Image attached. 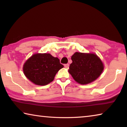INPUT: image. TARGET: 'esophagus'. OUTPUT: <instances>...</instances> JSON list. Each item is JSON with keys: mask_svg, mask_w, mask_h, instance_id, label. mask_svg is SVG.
Returning <instances> with one entry per match:
<instances>
[{"mask_svg": "<svg viewBox=\"0 0 127 127\" xmlns=\"http://www.w3.org/2000/svg\"><path fill=\"white\" fill-rule=\"evenodd\" d=\"M64 66H65V68H68V67H69V64H64Z\"/></svg>", "mask_w": 127, "mask_h": 127, "instance_id": "obj_1", "label": "esophagus"}]
</instances>
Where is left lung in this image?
I'll list each match as a JSON object with an SVG mask.
<instances>
[{"label":"left lung","mask_w":127,"mask_h":127,"mask_svg":"<svg viewBox=\"0 0 127 127\" xmlns=\"http://www.w3.org/2000/svg\"><path fill=\"white\" fill-rule=\"evenodd\" d=\"M72 63L68 72L73 78L82 85L92 82L99 77L104 69V65L95 54L75 53L72 56Z\"/></svg>","instance_id":"8db88e82"}]
</instances>
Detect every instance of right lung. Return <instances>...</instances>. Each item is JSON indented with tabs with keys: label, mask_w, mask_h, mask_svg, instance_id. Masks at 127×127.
<instances>
[{
	"label": "right lung",
	"mask_w": 127,
	"mask_h": 127,
	"mask_svg": "<svg viewBox=\"0 0 127 127\" xmlns=\"http://www.w3.org/2000/svg\"><path fill=\"white\" fill-rule=\"evenodd\" d=\"M63 67L59 59L50 54H36L26 62L23 70L32 82L45 86L52 82L57 73Z\"/></svg>",
	"instance_id": "add662e5"
}]
</instances>
